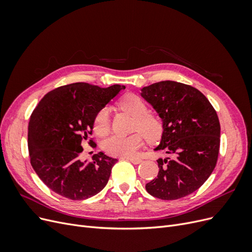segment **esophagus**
Listing matches in <instances>:
<instances>
[{"mask_svg": "<svg viewBox=\"0 0 252 252\" xmlns=\"http://www.w3.org/2000/svg\"><path fill=\"white\" fill-rule=\"evenodd\" d=\"M129 161H130L131 163H133V164H140L141 162H142V159L141 158H128Z\"/></svg>", "mask_w": 252, "mask_h": 252, "instance_id": "obj_1", "label": "esophagus"}]
</instances>
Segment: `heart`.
Returning <instances> with one entry per match:
<instances>
[{
	"label": "heart",
	"instance_id": "obj_1",
	"mask_svg": "<svg viewBox=\"0 0 252 252\" xmlns=\"http://www.w3.org/2000/svg\"><path fill=\"white\" fill-rule=\"evenodd\" d=\"M120 108L134 117L133 129L140 131L148 142H155L161 138L163 124L155 114L148 112V106L142 98L135 94L124 96L119 103ZM95 133L103 135L109 130V109L105 107L97 112L94 122ZM141 133H133L128 136L113 134L103 142V149L112 157L130 158L141 147L143 138Z\"/></svg>",
	"mask_w": 252,
	"mask_h": 252
}]
</instances>
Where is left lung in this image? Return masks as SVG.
<instances>
[{"label":"left lung","instance_id":"left-lung-1","mask_svg":"<svg viewBox=\"0 0 252 252\" xmlns=\"http://www.w3.org/2000/svg\"><path fill=\"white\" fill-rule=\"evenodd\" d=\"M141 91L163 121L155 150L172 157L158 159L157 178L145 187L158 199H181L199 189L217 165L220 133L217 111L200 90L183 83L162 81Z\"/></svg>","mask_w":252,"mask_h":252}]
</instances>
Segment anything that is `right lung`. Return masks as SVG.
I'll list each match as a JSON object with an SVG mask.
<instances>
[{
    "mask_svg": "<svg viewBox=\"0 0 252 252\" xmlns=\"http://www.w3.org/2000/svg\"><path fill=\"white\" fill-rule=\"evenodd\" d=\"M123 89L118 84L102 88L73 83L49 91L37 104L28 125L30 163L53 192L86 200L107 184L118 159L98 152L91 163L82 162L81 144L93 132L97 112Z\"/></svg>",
    "mask_w": 252,
    "mask_h": 252,
    "instance_id": "right-lung-1",
    "label": "right lung"
}]
</instances>
